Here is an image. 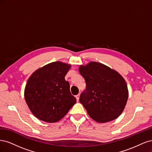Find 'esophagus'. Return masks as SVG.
Masks as SVG:
<instances>
[{
    "mask_svg": "<svg viewBox=\"0 0 152 152\" xmlns=\"http://www.w3.org/2000/svg\"><path fill=\"white\" fill-rule=\"evenodd\" d=\"M75 98H76L77 101H79V98H80V94H78L77 95H76L75 96Z\"/></svg>",
    "mask_w": 152,
    "mask_h": 152,
    "instance_id": "esophagus-1",
    "label": "esophagus"
}]
</instances>
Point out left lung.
Returning <instances> with one entry per match:
<instances>
[{
  "label": "left lung",
  "instance_id": "8db88e82",
  "mask_svg": "<svg viewBox=\"0 0 152 152\" xmlns=\"http://www.w3.org/2000/svg\"><path fill=\"white\" fill-rule=\"evenodd\" d=\"M86 87L79 101L95 121L104 123L117 118L128 98L126 82L118 72L102 63L92 61L79 68Z\"/></svg>",
  "mask_w": 152,
  "mask_h": 152
}]
</instances>
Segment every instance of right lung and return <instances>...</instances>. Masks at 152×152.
<instances>
[{
	"label": "right lung",
	"mask_w": 152,
	"mask_h": 152,
	"mask_svg": "<svg viewBox=\"0 0 152 152\" xmlns=\"http://www.w3.org/2000/svg\"><path fill=\"white\" fill-rule=\"evenodd\" d=\"M70 67L60 61L49 63L36 70L27 81L26 103L40 120L50 123L59 121L76 103L70 84L65 79Z\"/></svg>",
	"instance_id": "1"
}]
</instances>
